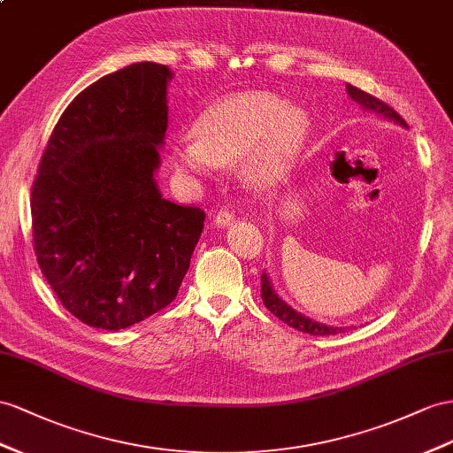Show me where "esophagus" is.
<instances>
[{
    "mask_svg": "<svg viewBox=\"0 0 453 453\" xmlns=\"http://www.w3.org/2000/svg\"><path fill=\"white\" fill-rule=\"evenodd\" d=\"M231 222H234V214H231L229 211H224V208L214 216V226L216 227H227Z\"/></svg>",
    "mask_w": 453,
    "mask_h": 453,
    "instance_id": "obj_1",
    "label": "esophagus"
}]
</instances>
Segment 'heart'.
<instances>
[{
  "instance_id": "b5f03b06",
  "label": "heart",
  "mask_w": 453,
  "mask_h": 453,
  "mask_svg": "<svg viewBox=\"0 0 453 453\" xmlns=\"http://www.w3.org/2000/svg\"><path fill=\"white\" fill-rule=\"evenodd\" d=\"M310 132L308 112L268 91H241L216 101L195 126V135L172 150L180 172L212 178L219 166L242 158L241 176L254 189L280 181Z\"/></svg>"
}]
</instances>
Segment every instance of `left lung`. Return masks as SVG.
Wrapping results in <instances>:
<instances>
[{
  "mask_svg": "<svg viewBox=\"0 0 453 453\" xmlns=\"http://www.w3.org/2000/svg\"><path fill=\"white\" fill-rule=\"evenodd\" d=\"M346 91H348V96H350V99L356 101L364 111L379 114L380 119L398 124V126H402V127H405V130H408V124H405V120L396 111L390 109L387 103L379 101L377 97L369 96V94H365V91L357 89L350 84H346ZM260 280H262V300H264L265 308H268L275 318H280L283 323H287V326H291V327L303 331V333L314 334V337H316V334H318V337H327V334L344 333V327H333V326H327V323H319V321L311 319L304 314H300V311L295 310L293 306H288L285 300L280 295H277V291L273 288V283L270 280V275L265 273V270L262 272Z\"/></svg>",
  "mask_w": 453,
  "mask_h": 453,
  "instance_id": "8db88e82",
  "label": "left lung"
}]
</instances>
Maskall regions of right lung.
I'll list each match as a JSON object with an SVG mask.
<instances>
[{"label": "right lung", "instance_id": "1", "mask_svg": "<svg viewBox=\"0 0 453 453\" xmlns=\"http://www.w3.org/2000/svg\"><path fill=\"white\" fill-rule=\"evenodd\" d=\"M172 78L149 61L103 76L66 107L40 162L34 250L89 327L120 331L166 308L203 234L201 208L165 199L157 183Z\"/></svg>", "mask_w": 453, "mask_h": 453}]
</instances>
